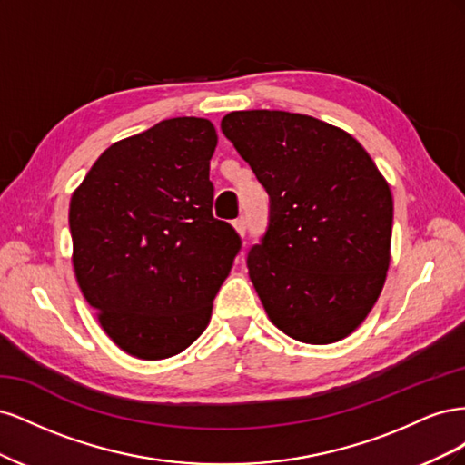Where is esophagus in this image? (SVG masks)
Segmentation results:
<instances>
[{
  "label": "esophagus",
  "mask_w": 465,
  "mask_h": 465,
  "mask_svg": "<svg viewBox=\"0 0 465 465\" xmlns=\"http://www.w3.org/2000/svg\"><path fill=\"white\" fill-rule=\"evenodd\" d=\"M232 224H234V229H236V232H238V234H241V236H244V234H246V219H244V217L236 219Z\"/></svg>",
  "instance_id": "obj_1"
}]
</instances>
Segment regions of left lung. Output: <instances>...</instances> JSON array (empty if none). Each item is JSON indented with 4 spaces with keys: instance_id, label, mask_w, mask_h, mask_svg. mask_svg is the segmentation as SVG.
Segmentation results:
<instances>
[{
    "instance_id": "left-lung-1",
    "label": "left lung",
    "mask_w": 465,
    "mask_h": 465,
    "mask_svg": "<svg viewBox=\"0 0 465 465\" xmlns=\"http://www.w3.org/2000/svg\"><path fill=\"white\" fill-rule=\"evenodd\" d=\"M221 130L270 195L265 232L246 258L267 316L302 343L343 340L386 281L388 182L355 137L312 116L242 110Z\"/></svg>"
}]
</instances>
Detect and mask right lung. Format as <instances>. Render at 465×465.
Listing matches in <instances>:
<instances>
[{
	"instance_id": "add662e5",
	"label": "right lung",
	"mask_w": 465,
	"mask_h": 465,
	"mask_svg": "<svg viewBox=\"0 0 465 465\" xmlns=\"http://www.w3.org/2000/svg\"><path fill=\"white\" fill-rule=\"evenodd\" d=\"M213 124L171 118L108 147L69 203L83 297L122 351L178 355L207 328L242 248L213 217Z\"/></svg>"
}]
</instances>
